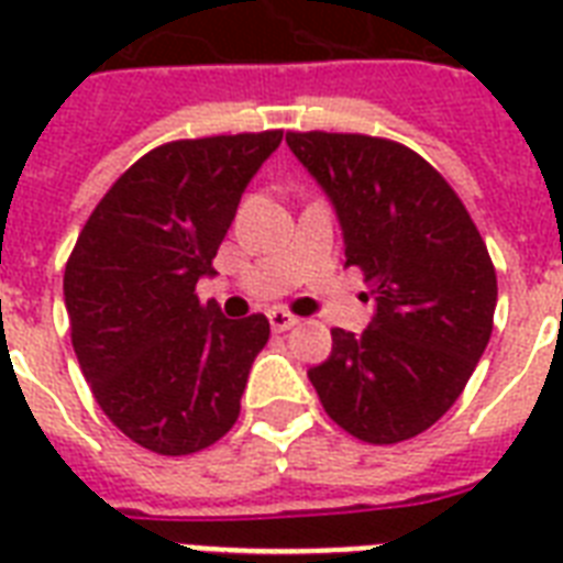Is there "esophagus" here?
<instances>
[{
    "label": "esophagus",
    "mask_w": 563,
    "mask_h": 563,
    "mask_svg": "<svg viewBox=\"0 0 563 563\" xmlns=\"http://www.w3.org/2000/svg\"><path fill=\"white\" fill-rule=\"evenodd\" d=\"M298 321L300 318L286 312V309H272V312H268V324H272L274 333H286V330H291Z\"/></svg>",
    "instance_id": "1"
}]
</instances>
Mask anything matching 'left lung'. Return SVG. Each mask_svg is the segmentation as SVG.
I'll return each mask as SVG.
<instances>
[{
  "instance_id": "left-lung-1",
  "label": "left lung",
  "mask_w": 563,
  "mask_h": 563,
  "mask_svg": "<svg viewBox=\"0 0 563 563\" xmlns=\"http://www.w3.org/2000/svg\"><path fill=\"white\" fill-rule=\"evenodd\" d=\"M286 143L342 221L344 256L371 286L368 330H333L309 368L330 418L368 444H400L444 415L488 347L497 272L455 189L418 152L365 134L289 131Z\"/></svg>"
}]
</instances>
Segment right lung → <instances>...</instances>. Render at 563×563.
<instances>
[{
    "instance_id": "add662e5",
    "label": "right lung",
    "mask_w": 563,
    "mask_h": 563,
    "mask_svg": "<svg viewBox=\"0 0 563 563\" xmlns=\"http://www.w3.org/2000/svg\"><path fill=\"white\" fill-rule=\"evenodd\" d=\"M283 131L175 140L104 192L66 260L75 356L110 423L157 455L207 450L239 418L268 318L221 316L198 280Z\"/></svg>"
}]
</instances>
